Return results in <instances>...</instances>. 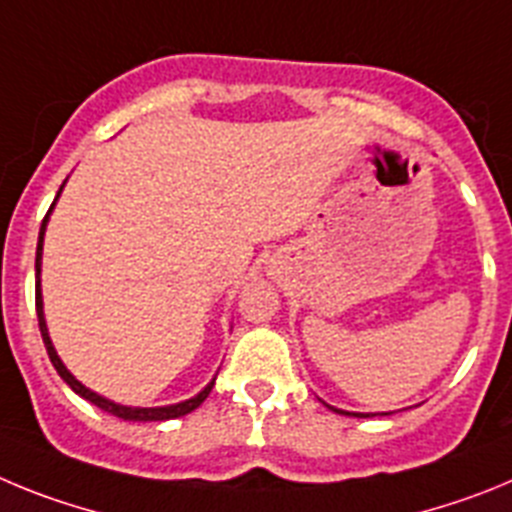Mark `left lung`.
<instances>
[{
	"instance_id": "8db88e82",
	"label": "left lung",
	"mask_w": 512,
	"mask_h": 512,
	"mask_svg": "<svg viewBox=\"0 0 512 512\" xmlns=\"http://www.w3.org/2000/svg\"><path fill=\"white\" fill-rule=\"evenodd\" d=\"M330 410H336V408H330ZM336 413H346V410H336ZM346 415H351V413H346ZM356 418H366V415H356Z\"/></svg>"
}]
</instances>
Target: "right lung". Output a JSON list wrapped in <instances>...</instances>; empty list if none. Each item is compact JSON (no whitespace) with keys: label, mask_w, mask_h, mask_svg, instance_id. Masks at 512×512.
<instances>
[{"label":"right lung","mask_w":512,"mask_h":512,"mask_svg":"<svg viewBox=\"0 0 512 512\" xmlns=\"http://www.w3.org/2000/svg\"><path fill=\"white\" fill-rule=\"evenodd\" d=\"M53 205H56V202H53ZM53 205H51V210H53ZM51 210H48V215H51ZM48 215L43 217V225H40L38 251H35V310H38V325H40V336H43V343H45V351H48V356H51V364L56 366V372L61 374L63 382L69 384L76 395H81L84 400L92 402V405L102 408L104 413L117 415V418H122V420H140V423H148V420H171V418H182V415H187V413H192V410L200 408L202 402L207 400V395L212 392V384L215 382L207 384L205 390H202L200 395H194L192 400L176 402V405H166V408H128V405H117V402H112V400H107V397L97 395V392L87 390V387H84V384H81L79 379H76L74 374L66 369V366H63V361L58 359V354H56V348H53L51 336H48V328H45L43 295H40V259H43V235H45V223H48Z\"/></svg>","instance_id":"right-lung-1"}]
</instances>
